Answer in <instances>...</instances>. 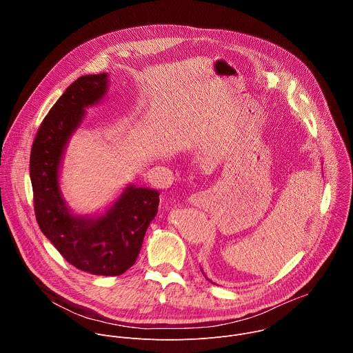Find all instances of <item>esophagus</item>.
Instances as JSON below:
<instances>
[{
  "mask_svg": "<svg viewBox=\"0 0 353 353\" xmlns=\"http://www.w3.org/2000/svg\"><path fill=\"white\" fill-rule=\"evenodd\" d=\"M189 203L193 204V205H203V204L207 203V194L201 193V192L194 193L189 197Z\"/></svg>",
  "mask_w": 353,
  "mask_h": 353,
  "instance_id": "obj_1",
  "label": "esophagus"
}]
</instances>
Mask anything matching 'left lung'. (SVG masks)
I'll list each match as a JSON object with an SVG mask.
<instances>
[{
	"mask_svg": "<svg viewBox=\"0 0 353 353\" xmlns=\"http://www.w3.org/2000/svg\"><path fill=\"white\" fill-rule=\"evenodd\" d=\"M201 272H203V269H201ZM203 274H204V272H203ZM204 276H205V274H204ZM210 281H211V280H210ZM211 283H212V281H211ZM212 284H214V283H212Z\"/></svg>",
	"mask_w": 353,
	"mask_h": 353,
	"instance_id": "left-lung-1",
	"label": "left lung"
}]
</instances>
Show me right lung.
Here are the masks:
<instances>
[{"label": "right lung", "mask_w": 353, "mask_h": 353, "mask_svg": "<svg viewBox=\"0 0 353 353\" xmlns=\"http://www.w3.org/2000/svg\"><path fill=\"white\" fill-rule=\"evenodd\" d=\"M108 90L109 73L83 76L68 87L33 142L30 179L39 226L63 258L91 274L119 276L139 255L160 192L128 183L105 211L79 215L68 205L59 179L66 148L83 124L85 109L98 105Z\"/></svg>", "instance_id": "obj_1"}]
</instances>
